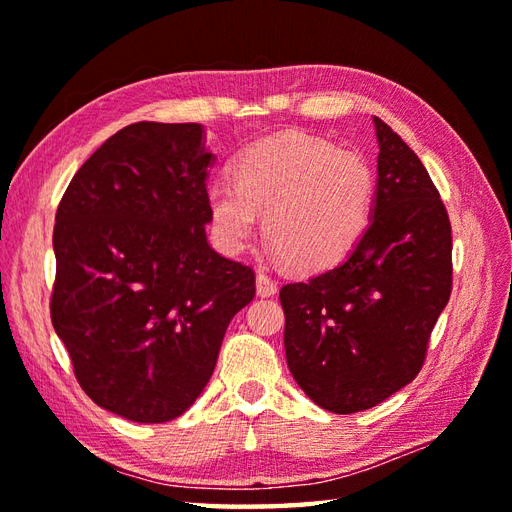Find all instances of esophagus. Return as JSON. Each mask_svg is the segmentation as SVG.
<instances>
[{
  "label": "esophagus",
  "instance_id": "34e87169",
  "mask_svg": "<svg viewBox=\"0 0 512 512\" xmlns=\"http://www.w3.org/2000/svg\"><path fill=\"white\" fill-rule=\"evenodd\" d=\"M255 281H257V295L259 297H273L277 292V284L264 273V270H259Z\"/></svg>",
  "mask_w": 512,
  "mask_h": 512
}]
</instances>
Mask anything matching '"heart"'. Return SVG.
Listing matches in <instances>:
<instances>
[{"label": "heart", "mask_w": 512, "mask_h": 512, "mask_svg": "<svg viewBox=\"0 0 512 512\" xmlns=\"http://www.w3.org/2000/svg\"><path fill=\"white\" fill-rule=\"evenodd\" d=\"M211 231L237 255L264 233L275 255L299 270H323L352 253L372 222L376 173L358 151L308 134H281L248 147L235 178L211 182Z\"/></svg>", "instance_id": "obj_1"}]
</instances>
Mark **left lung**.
<instances>
[{"mask_svg":"<svg viewBox=\"0 0 512 512\" xmlns=\"http://www.w3.org/2000/svg\"><path fill=\"white\" fill-rule=\"evenodd\" d=\"M372 222L339 266L279 292L286 361L319 407H376L418 376L451 297V224L427 169L374 116Z\"/></svg>","mask_w":512,"mask_h":512,"instance_id":"left-lung-1","label":"left lung"}]
</instances>
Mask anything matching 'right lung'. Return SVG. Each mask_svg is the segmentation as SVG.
Segmentation results:
<instances>
[{
	"label": "right lung",
	"instance_id": "obj_1",
	"mask_svg": "<svg viewBox=\"0 0 512 512\" xmlns=\"http://www.w3.org/2000/svg\"><path fill=\"white\" fill-rule=\"evenodd\" d=\"M198 123H134L74 173L54 217L50 317L96 405L169 422L209 378L255 273L206 242L215 156Z\"/></svg>",
	"mask_w": 512,
	"mask_h": 512
}]
</instances>
